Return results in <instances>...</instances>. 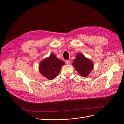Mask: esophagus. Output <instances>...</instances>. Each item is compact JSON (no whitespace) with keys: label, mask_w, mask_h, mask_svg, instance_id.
Listing matches in <instances>:
<instances>
[{"label":"esophagus","mask_w":124,"mask_h":124,"mask_svg":"<svg viewBox=\"0 0 124 124\" xmlns=\"http://www.w3.org/2000/svg\"><path fill=\"white\" fill-rule=\"evenodd\" d=\"M66 63L67 65H70V61H69V60H67V61H66Z\"/></svg>","instance_id":"esophagus-1"}]
</instances>
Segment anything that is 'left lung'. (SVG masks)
Returning <instances> with one entry per match:
<instances>
[{
  "mask_svg": "<svg viewBox=\"0 0 124 124\" xmlns=\"http://www.w3.org/2000/svg\"><path fill=\"white\" fill-rule=\"evenodd\" d=\"M72 63L74 68L82 77H87L93 68V63L91 59L81 53L76 56Z\"/></svg>",
  "mask_w": 124,
  "mask_h": 124,
  "instance_id": "8db88e82",
  "label": "left lung"
}]
</instances>
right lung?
<instances>
[{"label":"right lung","mask_w":124,"mask_h":124,"mask_svg":"<svg viewBox=\"0 0 124 124\" xmlns=\"http://www.w3.org/2000/svg\"><path fill=\"white\" fill-rule=\"evenodd\" d=\"M65 63L58 59L54 54L43 59L39 65L40 73L49 80L55 78L59 74L62 67Z\"/></svg>","instance_id":"right-lung-1"}]
</instances>
